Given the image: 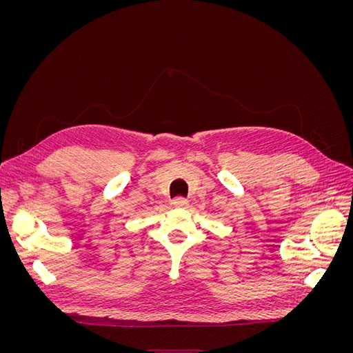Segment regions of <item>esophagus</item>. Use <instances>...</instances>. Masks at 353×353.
<instances>
[{
    "mask_svg": "<svg viewBox=\"0 0 353 353\" xmlns=\"http://www.w3.org/2000/svg\"><path fill=\"white\" fill-rule=\"evenodd\" d=\"M172 203L175 208H187L188 206V200L185 197H176V199H174Z\"/></svg>",
    "mask_w": 353,
    "mask_h": 353,
    "instance_id": "1",
    "label": "esophagus"
}]
</instances>
